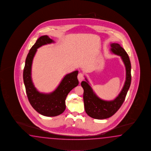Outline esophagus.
<instances>
[{
	"label": "esophagus",
	"mask_w": 151,
	"mask_h": 151,
	"mask_svg": "<svg viewBox=\"0 0 151 151\" xmlns=\"http://www.w3.org/2000/svg\"><path fill=\"white\" fill-rule=\"evenodd\" d=\"M77 78H78V80L80 82H82L84 80L83 74H82V73H79V74H78Z\"/></svg>",
	"instance_id": "esophagus-1"
}]
</instances>
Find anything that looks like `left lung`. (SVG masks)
I'll return each mask as SVG.
<instances>
[{
  "instance_id": "1",
  "label": "left lung",
  "mask_w": 151,
  "mask_h": 151,
  "mask_svg": "<svg viewBox=\"0 0 151 151\" xmlns=\"http://www.w3.org/2000/svg\"><path fill=\"white\" fill-rule=\"evenodd\" d=\"M111 51L121 56L124 63L126 77L124 86L120 94L113 100L105 101L97 96L89 84L87 79L81 82L83 88V101L86 113L91 117L96 119H104L113 116L124 103L131 83V64L129 58L122 47L117 43L111 44Z\"/></svg>"
}]
</instances>
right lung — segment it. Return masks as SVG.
Returning a JSON list of instances; mask_svg holds the SVG:
<instances>
[{
  "instance_id": "add662e5",
  "label": "right lung",
  "mask_w": 151,
  "mask_h": 151,
  "mask_svg": "<svg viewBox=\"0 0 151 151\" xmlns=\"http://www.w3.org/2000/svg\"><path fill=\"white\" fill-rule=\"evenodd\" d=\"M52 43H54V40L47 35L40 37L27 54L23 71L24 83L29 102L38 113L46 116H56L63 113L66 108L65 101L68 94L78 84V71L76 70L67 74L57 88L51 93H42L35 87L31 78L34 56L38 48Z\"/></svg>"
}]
</instances>
